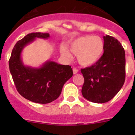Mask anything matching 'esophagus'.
I'll return each mask as SVG.
<instances>
[{"mask_svg":"<svg viewBox=\"0 0 135 135\" xmlns=\"http://www.w3.org/2000/svg\"><path fill=\"white\" fill-rule=\"evenodd\" d=\"M73 73H74V74H77V73H78V70L77 69H76V68H74V69H73Z\"/></svg>","mask_w":135,"mask_h":135,"instance_id":"esophagus-1","label":"esophagus"}]
</instances>
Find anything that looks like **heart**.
<instances>
[{"instance_id": "heart-1", "label": "heart", "mask_w": 135, "mask_h": 135, "mask_svg": "<svg viewBox=\"0 0 135 135\" xmlns=\"http://www.w3.org/2000/svg\"><path fill=\"white\" fill-rule=\"evenodd\" d=\"M69 50L75 54L76 61L83 66H90L96 64L102 57L104 50L103 39L97 36H82L73 40L69 44ZM61 54L66 59L70 54L65 47L61 48Z\"/></svg>"}]
</instances>
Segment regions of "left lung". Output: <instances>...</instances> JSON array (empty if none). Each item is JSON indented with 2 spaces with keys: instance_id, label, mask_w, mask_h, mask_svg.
I'll return each instance as SVG.
<instances>
[{
  "instance_id": "8db88e82",
  "label": "left lung",
  "mask_w": 135,
  "mask_h": 135,
  "mask_svg": "<svg viewBox=\"0 0 135 135\" xmlns=\"http://www.w3.org/2000/svg\"><path fill=\"white\" fill-rule=\"evenodd\" d=\"M104 54L95 65L81 69L84 78L83 97L96 103L111 100L123 86L126 79V54L115 38L103 36Z\"/></svg>"
}]
</instances>
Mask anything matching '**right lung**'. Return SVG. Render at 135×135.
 Returning <instances> with one entry per match:
<instances>
[{"mask_svg":"<svg viewBox=\"0 0 135 135\" xmlns=\"http://www.w3.org/2000/svg\"><path fill=\"white\" fill-rule=\"evenodd\" d=\"M49 38V33L28 34L16 44L9 60V71L17 91L27 100L40 104H47L57 99L64 84L73 75L70 66L49 60L40 67L24 65L21 54L25 47L36 38Z\"/></svg>","mask_w":135,"mask_h":135,"instance_id":"obj_1","label":"right lung"}]
</instances>
